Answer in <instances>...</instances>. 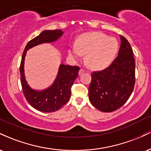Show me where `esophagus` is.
<instances>
[{
	"label": "esophagus",
	"instance_id": "1",
	"mask_svg": "<svg viewBox=\"0 0 151 151\" xmlns=\"http://www.w3.org/2000/svg\"><path fill=\"white\" fill-rule=\"evenodd\" d=\"M84 72H85V70H83V69H80V70H79V75H81V74L84 73Z\"/></svg>",
	"mask_w": 151,
	"mask_h": 151
}]
</instances>
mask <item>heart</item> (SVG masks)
<instances>
[{"mask_svg":"<svg viewBox=\"0 0 151 151\" xmlns=\"http://www.w3.org/2000/svg\"><path fill=\"white\" fill-rule=\"evenodd\" d=\"M119 49L118 40L99 32H89L80 36L77 44L71 45L69 55L76 61L80 60L86 54V62L94 70H102L110 65Z\"/></svg>","mask_w":151,"mask_h":151,"instance_id":"1","label":"heart"}]
</instances>
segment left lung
<instances>
[{
    "mask_svg": "<svg viewBox=\"0 0 151 151\" xmlns=\"http://www.w3.org/2000/svg\"><path fill=\"white\" fill-rule=\"evenodd\" d=\"M120 49L111 65L91 74L89 101L102 112H111L121 108L134 87L136 64L133 50L125 37L120 35Z\"/></svg>",
    "mask_w": 151,
    "mask_h": 151,
    "instance_id": "1",
    "label": "left lung"
}]
</instances>
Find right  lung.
<instances>
[{"mask_svg":"<svg viewBox=\"0 0 151 151\" xmlns=\"http://www.w3.org/2000/svg\"><path fill=\"white\" fill-rule=\"evenodd\" d=\"M62 30H44L27 44L22 53L20 72L21 85L24 96L34 109L42 112L50 113L61 109L69 101L71 96V87L78 77L79 67L60 64L57 77L49 87L36 90L27 84L25 76L24 64L26 53L28 50L43 43L55 42L62 37Z\"/></svg>","mask_w":151,"mask_h":151,"instance_id":"right-lung-1","label":"right lung"}]
</instances>
